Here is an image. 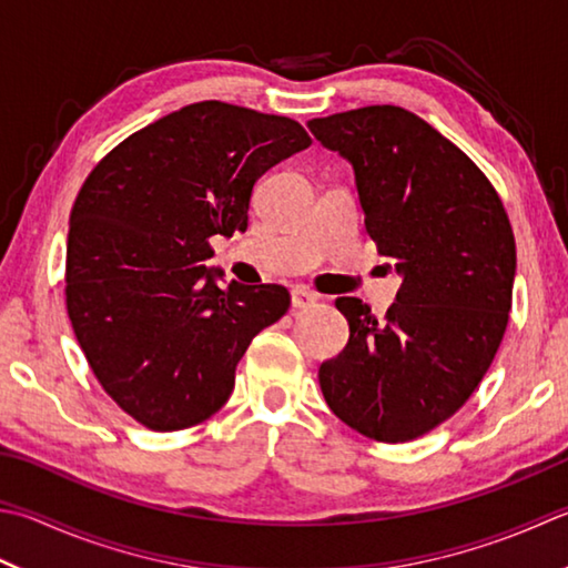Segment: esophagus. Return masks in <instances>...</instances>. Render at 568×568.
Instances as JSON below:
<instances>
[{
  "instance_id": "34e87169",
  "label": "esophagus",
  "mask_w": 568,
  "mask_h": 568,
  "mask_svg": "<svg viewBox=\"0 0 568 568\" xmlns=\"http://www.w3.org/2000/svg\"><path fill=\"white\" fill-rule=\"evenodd\" d=\"M318 302V296L314 292H308L304 286H296L292 292V306L296 312H306V308H312Z\"/></svg>"
}]
</instances>
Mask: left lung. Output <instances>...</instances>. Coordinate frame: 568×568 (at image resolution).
<instances>
[{"mask_svg": "<svg viewBox=\"0 0 568 568\" xmlns=\"http://www.w3.org/2000/svg\"><path fill=\"white\" fill-rule=\"evenodd\" d=\"M308 131L353 165L371 240L403 276L383 321L356 296L336 298L351 336L321 363V393L356 433L408 443L463 408L495 361L515 232L483 170L400 105L314 118Z\"/></svg>", "mask_w": 568, "mask_h": 568, "instance_id": "1", "label": "left lung"}]
</instances>
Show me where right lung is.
Here are the masks:
<instances>
[{
    "mask_svg": "<svg viewBox=\"0 0 568 568\" xmlns=\"http://www.w3.org/2000/svg\"><path fill=\"white\" fill-rule=\"evenodd\" d=\"M312 145L302 125L222 101L190 103L118 143L69 220L67 312L118 408L173 433L215 415L284 286H217L210 237L247 230L252 187Z\"/></svg>",
    "mask_w": 568,
    "mask_h": 568,
    "instance_id": "add662e5",
    "label": "right lung"
}]
</instances>
